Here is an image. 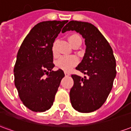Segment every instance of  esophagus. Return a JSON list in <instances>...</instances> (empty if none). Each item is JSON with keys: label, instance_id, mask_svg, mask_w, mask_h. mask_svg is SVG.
<instances>
[{"label": "esophagus", "instance_id": "obj_1", "mask_svg": "<svg viewBox=\"0 0 131 131\" xmlns=\"http://www.w3.org/2000/svg\"><path fill=\"white\" fill-rule=\"evenodd\" d=\"M64 74H65V76H69L70 73L69 71H64Z\"/></svg>", "mask_w": 131, "mask_h": 131}]
</instances>
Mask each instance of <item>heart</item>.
Masks as SVG:
<instances>
[{
  "instance_id": "1",
  "label": "heart",
  "mask_w": 131,
  "mask_h": 131,
  "mask_svg": "<svg viewBox=\"0 0 131 131\" xmlns=\"http://www.w3.org/2000/svg\"><path fill=\"white\" fill-rule=\"evenodd\" d=\"M69 42L71 46L76 42L77 40L81 41V38L78 34H72L69 36ZM52 53L54 55H56V50H55V43L53 44L52 48ZM79 62V60L75 56H63L60 57L56 62V65L59 69H61L64 71H69L73 67L76 66Z\"/></svg>"
}]
</instances>
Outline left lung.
<instances>
[{"mask_svg": "<svg viewBox=\"0 0 131 131\" xmlns=\"http://www.w3.org/2000/svg\"><path fill=\"white\" fill-rule=\"evenodd\" d=\"M70 30L79 33L86 46L84 57L76 68L86 77L71 75V105L79 112H92L102 107L112 91L116 74L115 57L110 43L93 24L70 21L62 33Z\"/></svg>", "mask_w": 131, "mask_h": 131, "instance_id": "left-lung-1", "label": "left lung"}]
</instances>
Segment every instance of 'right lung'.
<instances>
[{"instance_id":"right-lung-1","label":"right lung","mask_w":131,"mask_h":131,"mask_svg":"<svg viewBox=\"0 0 131 131\" xmlns=\"http://www.w3.org/2000/svg\"><path fill=\"white\" fill-rule=\"evenodd\" d=\"M64 21H46L37 24L27 34L19 49L14 67L15 85L26 107L43 112L53 104L61 80L62 69L56 71L52 48Z\"/></svg>"}]
</instances>
